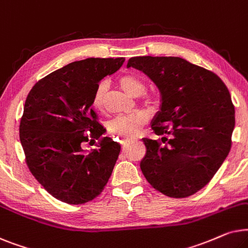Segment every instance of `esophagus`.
<instances>
[{
	"mask_svg": "<svg viewBox=\"0 0 248 248\" xmlns=\"http://www.w3.org/2000/svg\"><path fill=\"white\" fill-rule=\"evenodd\" d=\"M130 140H131V138H122V140H120V143L122 145H124V144H127L128 141H130Z\"/></svg>",
	"mask_w": 248,
	"mask_h": 248,
	"instance_id": "obj_1",
	"label": "esophagus"
}]
</instances>
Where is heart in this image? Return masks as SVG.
<instances>
[{"label": "heart", "instance_id": "b5f03b06", "mask_svg": "<svg viewBox=\"0 0 248 248\" xmlns=\"http://www.w3.org/2000/svg\"><path fill=\"white\" fill-rule=\"evenodd\" d=\"M119 84L128 94L133 96H140L146 90V84L143 79L135 75H124L119 79ZM108 90V82L101 81L95 88L93 95V107L101 110L104 105L105 93ZM147 103H153V98H148ZM147 114L143 111L130 114H118L111 119L108 124V129L112 135L122 137H130L136 135L141 127L146 124Z\"/></svg>", "mask_w": 248, "mask_h": 248}]
</instances>
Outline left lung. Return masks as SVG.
Instances as JSON below:
<instances>
[{
  "label": "left lung",
  "mask_w": 248,
  "mask_h": 248,
  "mask_svg": "<svg viewBox=\"0 0 248 248\" xmlns=\"http://www.w3.org/2000/svg\"><path fill=\"white\" fill-rule=\"evenodd\" d=\"M143 71L161 95L152 129L143 138L141 172L169 197H188L205 186L232 147L235 108L224 82L212 71L178 57H135L127 68Z\"/></svg>",
  "instance_id": "8db88e82"
}]
</instances>
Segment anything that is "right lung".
I'll list each match as a JSON object with an SVG mask.
<instances>
[{
    "instance_id": "obj_1",
    "label": "right lung",
    "mask_w": 248,
    "mask_h": 248,
    "mask_svg": "<svg viewBox=\"0 0 248 248\" xmlns=\"http://www.w3.org/2000/svg\"><path fill=\"white\" fill-rule=\"evenodd\" d=\"M124 62V58L71 62L36 82L26 98L19 127L26 162L38 183L62 202L94 200L113 171L121 146L104 137L92 105L98 82ZM90 139L99 140L98 148L85 155L81 145Z\"/></svg>"
}]
</instances>
